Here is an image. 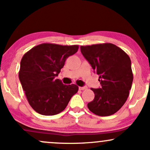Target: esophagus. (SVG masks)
Returning a JSON list of instances; mask_svg holds the SVG:
<instances>
[{
    "mask_svg": "<svg viewBox=\"0 0 150 150\" xmlns=\"http://www.w3.org/2000/svg\"><path fill=\"white\" fill-rule=\"evenodd\" d=\"M87 89V87H86V86H85V87H79V89H80V90H84V89Z\"/></svg>",
    "mask_w": 150,
    "mask_h": 150,
    "instance_id": "esophagus-1",
    "label": "esophagus"
}]
</instances>
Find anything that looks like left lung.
<instances>
[{
    "mask_svg": "<svg viewBox=\"0 0 150 150\" xmlns=\"http://www.w3.org/2000/svg\"><path fill=\"white\" fill-rule=\"evenodd\" d=\"M81 53L99 75L101 87L92 88L94 99L89 111L100 116L114 114L125 104L131 89L133 75L128 55L111 44L81 46Z\"/></svg>",
    "mask_w": 150,
    "mask_h": 150,
    "instance_id": "left-lung-1",
    "label": "left lung"
}]
</instances>
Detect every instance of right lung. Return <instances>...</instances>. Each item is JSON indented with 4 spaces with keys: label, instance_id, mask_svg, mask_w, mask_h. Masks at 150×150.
<instances>
[{
    "label": "right lung",
    "instance_id": "add662e5",
    "mask_svg": "<svg viewBox=\"0 0 150 150\" xmlns=\"http://www.w3.org/2000/svg\"><path fill=\"white\" fill-rule=\"evenodd\" d=\"M78 48V45L44 43L34 46L23 56L19 79L29 104L36 112L44 116L58 114L77 92L76 85H63L55 77L61 72L67 58L75 54Z\"/></svg>",
    "mask_w": 150,
    "mask_h": 150
}]
</instances>
